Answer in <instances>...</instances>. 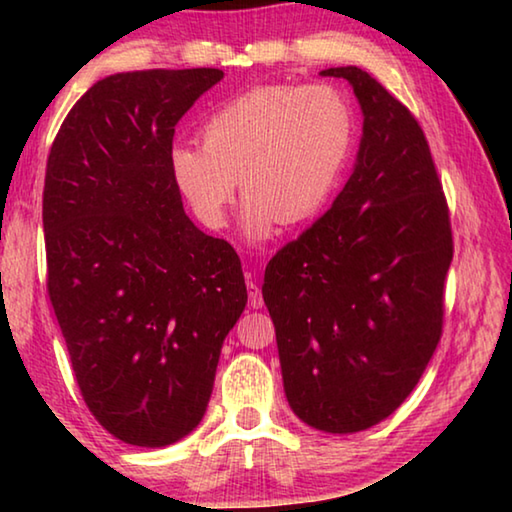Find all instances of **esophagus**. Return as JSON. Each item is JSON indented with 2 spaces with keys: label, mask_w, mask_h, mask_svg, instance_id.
<instances>
[{
  "label": "esophagus",
  "mask_w": 512,
  "mask_h": 512,
  "mask_svg": "<svg viewBox=\"0 0 512 512\" xmlns=\"http://www.w3.org/2000/svg\"><path fill=\"white\" fill-rule=\"evenodd\" d=\"M248 305L253 309H259L264 305V298H262V291H259L257 284L253 280H248Z\"/></svg>",
  "instance_id": "esophagus-1"
}]
</instances>
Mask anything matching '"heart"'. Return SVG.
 Masks as SVG:
<instances>
[{"instance_id": "obj_1", "label": "heart", "mask_w": 512, "mask_h": 512, "mask_svg": "<svg viewBox=\"0 0 512 512\" xmlns=\"http://www.w3.org/2000/svg\"><path fill=\"white\" fill-rule=\"evenodd\" d=\"M203 146L169 153L173 183L198 221L219 230L244 192V230L264 241L277 223H302L323 210L339 187L357 140L345 94L327 83L259 85L205 119Z\"/></svg>"}]
</instances>
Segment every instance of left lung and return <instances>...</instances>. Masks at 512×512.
<instances>
[{"mask_svg":"<svg viewBox=\"0 0 512 512\" xmlns=\"http://www.w3.org/2000/svg\"><path fill=\"white\" fill-rule=\"evenodd\" d=\"M363 112L357 164L332 207L264 273L284 393L327 433L388 418L443 334L449 207L411 110L359 67H329Z\"/></svg>","mask_w":512,"mask_h":512,"instance_id":"obj_1","label":"left lung"}]
</instances>
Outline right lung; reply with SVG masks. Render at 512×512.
<instances>
[{
	"label": "right lung",
	"mask_w": 512,
	"mask_h": 512,
	"mask_svg": "<svg viewBox=\"0 0 512 512\" xmlns=\"http://www.w3.org/2000/svg\"><path fill=\"white\" fill-rule=\"evenodd\" d=\"M221 79L214 67L106 76L49 151V300L85 404L128 445L198 427L248 300L235 248L189 221L169 167L180 117Z\"/></svg>",
	"instance_id": "add662e5"
}]
</instances>
